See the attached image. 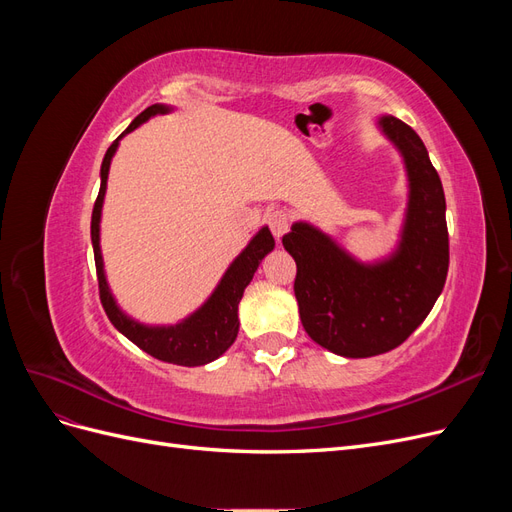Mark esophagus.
<instances>
[{
    "mask_svg": "<svg viewBox=\"0 0 512 512\" xmlns=\"http://www.w3.org/2000/svg\"><path fill=\"white\" fill-rule=\"evenodd\" d=\"M265 220H267V224H269V228H271L275 239L284 237L286 232H288V228H290V215H288V211H284V209H273V211H269Z\"/></svg>",
    "mask_w": 512,
    "mask_h": 512,
    "instance_id": "1",
    "label": "esophagus"
}]
</instances>
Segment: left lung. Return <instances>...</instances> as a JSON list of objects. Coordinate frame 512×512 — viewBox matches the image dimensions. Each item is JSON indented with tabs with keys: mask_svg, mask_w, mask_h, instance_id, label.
I'll list each match as a JSON object with an SVG mask.
<instances>
[{
	"mask_svg": "<svg viewBox=\"0 0 512 512\" xmlns=\"http://www.w3.org/2000/svg\"><path fill=\"white\" fill-rule=\"evenodd\" d=\"M378 126L404 156L410 183L397 250L363 265L307 222H294L282 239L297 262L294 297L303 329L316 344L348 359L404 344L438 301L448 273L446 200L438 170L408 123L382 115Z\"/></svg>",
	"mask_w": 512,
	"mask_h": 512,
	"instance_id": "1",
	"label": "left lung"
}]
</instances>
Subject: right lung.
I'll return each instance as SVG.
<instances>
[{"label":"right lung","instance_id":"add662e5","mask_svg":"<svg viewBox=\"0 0 512 512\" xmlns=\"http://www.w3.org/2000/svg\"><path fill=\"white\" fill-rule=\"evenodd\" d=\"M170 108L164 104H153L138 115L130 126L126 128L119 138L126 136L128 132L136 130L141 123H145L153 115H164ZM119 138L106 149V156L102 160L100 168V192L94 205V213H91V243H94V258H96V273H98V288H100V301L108 320L113 322V327L126 335L132 344H136L147 354L156 356V359L173 365L183 367H196L207 365L211 361L222 356L232 342L237 339L239 333V301L243 297L245 286L252 282V277L260 265V260L265 258L273 250V235L265 226L258 230V235L247 243L245 250L235 258V262L224 273L222 282L213 290L211 297L205 301L203 307H198L192 316L181 320L173 327H147V324L136 322L128 318L117 307L111 288L106 284L104 275V262L100 252V215H102V203L106 194V179L108 168H111V160L119 147Z\"/></svg>","mask_w":512,"mask_h":512}]
</instances>
